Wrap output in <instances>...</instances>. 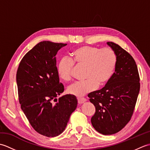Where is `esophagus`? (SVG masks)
Here are the masks:
<instances>
[{"mask_svg": "<svg viewBox=\"0 0 150 150\" xmlns=\"http://www.w3.org/2000/svg\"><path fill=\"white\" fill-rule=\"evenodd\" d=\"M77 100H78V103L79 104H81L82 103H84V102L86 101V99L85 98H77Z\"/></svg>", "mask_w": 150, "mask_h": 150, "instance_id": "34e87169", "label": "esophagus"}]
</instances>
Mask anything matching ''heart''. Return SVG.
<instances>
[{
    "label": "heart",
    "instance_id": "heart-1",
    "mask_svg": "<svg viewBox=\"0 0 150 150\" xmlns=\"http://www.w3.org/2000/svg\"><path fill=\"white\" fill-rule=\"evenodd\" d=\"M71 59L62 58L57 64V74L65 82L71 80L74 64L84 65V81L70 85L68 93L81 97L95 90L110 81L117 65V57L114 50L109 47H99L82 46L73 50Z\"/></svg>",
    "mask_w": 150,
    "mask_h": 150
}]
</instances>
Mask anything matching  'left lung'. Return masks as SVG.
Returning a JSON list of instances; mask_svg holds the SVG:
<instances>
[{"label": "left lung", "mask_w": 150, "mask_h": 150, "mask_svg": "<svg viewBox=\"0 0 150 150\" xmlns=\"http://www.w3.org/2000/svg\"><path fill=\"white\" fill-rule=\"evenodd\" d=\"M107 44L117 54L115 73L104 88L88 96L95 108L92 126L101 134L112 135L131 120L140 90V77L133 57L118 44Z\"/></svg>", "instance_id": "8db88e82"}]
</instances>
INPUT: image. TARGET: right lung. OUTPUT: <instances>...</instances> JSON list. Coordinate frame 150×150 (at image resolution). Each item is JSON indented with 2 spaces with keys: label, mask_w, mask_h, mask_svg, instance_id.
<instances>
[{
  "label": "right lung",
  "mask_w": 150,
  "mask_h": 150,
  "mask_svg": "<svg viewBox=\"0 0 150 150\" xmlns=\"http://www.w3.org/2000/svg\"><path fill=\"white\" fill-rule=\"evenodd\" d=\"M66 45L50 41L39 42L23 57L17 71L21 109L33 128L47 137L63 132L77 106L73 95L55 98L64 90L59 82L55 55ZM53 100L56 104L52 103Z\"/></svg>",
  "instance_id": "1"
}]
</instances>
